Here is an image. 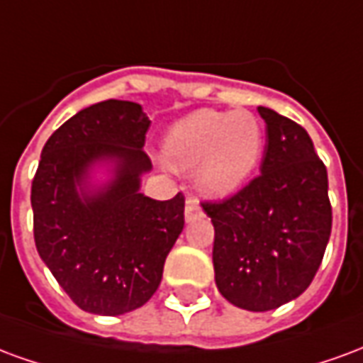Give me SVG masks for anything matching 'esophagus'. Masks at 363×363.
Here are the masks:
<instances>
[{
	"label": "esophagus",
	"instance_id": "34e87169",
	"mask_svg": "<svg viewBox=\"0 0 363 363\" xmlns=\"http://www.w3.org/2000/svg\"><path fill=\"white\" fill-rule=\"evenodd\" d=\"M200 213H202V210H200V206H198L196 198L194 196L186 198V206H184V218H186V221L196 220Z\"/></svg>",
	"mask_w": 363,
	"mask_h": 363
}]
</instances>
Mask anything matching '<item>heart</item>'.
I'll return each mask as SVG.
<instances>
[{"mask_svg": "<svg viewBox=\"0 0 363 363\" xmlns=\"http://www.w3.org/2000/svg\"><path fill=\"white\" fill-rule=\"evenodd\" d=\"M264 147V128L247 111H196L167 135V161L198 169V186L210 196H228L251 177Z\"/></svg>", "mask_w": 363, "mask_h": 363, "instance_id": "1", "label": "heart"}]
</instances>
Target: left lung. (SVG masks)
<instances>
[{
  "label": "left lung",
  "mask_w": 363,
  "mask_h": 363,
  "mask_svg": "<svg viewBox=\"0 0 363 363\" xmlns=\"http://www.w3.org/2000/svg\"><path fill=\"white\" fill-rule=\"evenodd\" d=\"M259 114L267 122L260 174L233 196L202 202L216 229V286L247 311H270L301 296L333 228L327 167L309 134L272 108L259 106Z\"/></svg>",
  "instance_id": "left-lung-1"
}]
</instances>
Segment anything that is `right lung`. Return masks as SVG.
<instances>
[{
    "label": "right lung",
    "instance_id": "right-lung-1",
    "mask_svg": "<svg viewBox=\"0 0 363 363\" xmlns=\"http://www.w3.org/2000/svg\"><path fill=\"white\" fill-rule=\"evenodd\" d=\"M151 120L132 101L108 99L79 111L44 143L30 189L36 251L77 307L124 315L157 291L169 251L184 228V196L140 192L151 169L143 151ZM114 160L115 179L82 186L96 160Z\"/></svg>",
    "mask_w": 363,
    "mask_h": 363
}]
</instances>
